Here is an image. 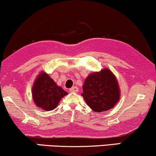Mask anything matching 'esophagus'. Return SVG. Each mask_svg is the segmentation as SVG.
<instances>
[{
    "mask_svg": "<svg viewBox=\"0 0 156 156\" xmlns=\"http://www.w3.org/2000/svg\"><path fill=\"white\" fill-rule=\"evenodd\" d=\"M69 91H70V92H78V87H73L70 89H69Z\"/></svg>",
    "mask_w": 156,
    "mask_h": 156,
    "instance_id": "esophagus-1",
    "label": "esophagus"
}]
</instances>
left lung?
I'll list each match as a JSON object with an SVG mask.
<instances>
[{
	"label": "left lung",
	"mask_w": 156,
	"mask_h": 156,
	"mask_svg": "<svg viewBox=\"0 0 156 156\" xmlns=\"http://www.w3.org/2000/svg\"><path fill=\"white\" fill-rule=\"evenodd\" d=\"M81 95L94 112H106L114 108L120 98L117 78L108 68L91 73L84 81Z\"/></svg>",
	"instance_id": "1"
}]
</instances>
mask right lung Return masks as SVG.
<instances>
[{"label":"right lung","mask_w":156,"mask_h":156,"mask_svg":"<svg viewBox=\"0 0 156 156\" xmlns=\"http://www.w3.org/2000/svg\"><path fill=\"white\" fill-rule=\"evenodd\" d=\"M68 93L56 84L49 75L41 71L32 87V98L35 105L44 111H52Z\"/></svg>","instance_id":"1"}]
</instances>
